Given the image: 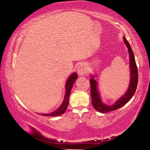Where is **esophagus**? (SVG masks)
I'll return each mask as SVG.
<instances>
[{"mask_svg": "<svg viewBox=\"0 0 150 150\" xmlns=\"http://www.w3.org/2000/svg\"><path fill=\"white\" fill-rule=\"evenodd\" d=\"M86 67L83 64H81L77 67V73L79 75H84L86 73Z\"/></svg>", "mask_w": 150, "mask_h": 150, "instance_id": "1", "label": "esophagus"}]
</instances>
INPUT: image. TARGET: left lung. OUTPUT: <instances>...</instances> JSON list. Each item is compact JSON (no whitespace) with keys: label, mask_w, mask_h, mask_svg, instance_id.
I'll list each match as a JSON object with an SVG mask.
<instances>
[{"label":"left lung","mask_w":150,"mask_h":150,"mask_svg":"<svg viewBox=\"0 0 150 150\" xmlns=\"http://www.w3.org/2000/svg\"><path fill=\"white\" fill-rule=\"evenodd\" d=\"M123 41L128 48V52L129 54V70H130V81L129 85L128 87L126 92L121 96L118 100H117L115 103L111 105H107L103 103L100 96V90L98 88V81L96 79V75H90L91 76V97H92V104L96 110L100 113H105L110 112L111 111L117 110L122 106L125 105L127 102L130 101L134 96L136 90H137L138 84V69L134 58V53L130 47V45L127 41L126 37L123 36Z\"/></svg>","instance_id":"1"}]
</instances>
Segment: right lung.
<instances>
[{
  "label": "right lung",
  "instance_id": "obj_1",
  "mask_svg": "<svg viewBox=\"0 0 150 150\" xmlns=\"http://www.w3.org/2000/svg\"><path fill=\"white\" fill-rule=\"evenodd\" d=\"M78 78L77 74L76 73H73L71 74L69 77L67 78V79L66 82V84H65V95L64 98L62 102V104L60 105L59 108L56 109V110H54L52 112L50 113H42L40 114L41 115L43 116H48V117H56L61 115L62 114H64L66 111V109L69 104V95L71 91L72 87L73 84L75 82V81L77 80Z\"/></svg>",
  "mask_w": 150,
  "mask_h": 150
}]
</instances>
